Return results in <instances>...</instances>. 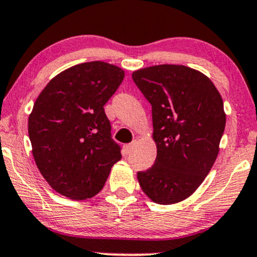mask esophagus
<instances>
[{"label":"esophagus","mask_w":257,"mask_h":257,"mask_svg":"<svg viewBox=\"0 0 257 257\" xmlns=\"http://www.w3.org/2000/svg\"><path fill=\"white\" fill-rule=\"evenodd\" d=\"M135 145H136V141H134V142H131V143H128V145L123 146V152H125V154L131 153L132 150L135 148Z\"/></svg>","instance_id":"1"}]
</instances>
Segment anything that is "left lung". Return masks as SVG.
<instances>
[{"label":"left lung","instance_id":"8db88e82","mask_svg":"<svg viewBox=\"0 0 257 257\" xmlns=\"http://www.w3.org/2000/svg\"><path fill=\"white\" fill-rule=\"evenodd\" d=\"M132 79L152 105L157 158L137 173L153 202L172 205L191 196L213 167L225 127L219 92L211 79L183 65L141 68Z\"/></svg>","mask_w":257,"mask_h":257}]
</instances>
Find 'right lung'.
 <instances>
[{
  "label": "right lung",
  "mask_w": 257,
  "mask_h": 257,
  "mask_svg": "<svg viewBox=\"0 0 257 257\" xmlns=\"http://www.w3.org/2000/svg\"><path fill=\"white\" fill-rule=\"evenodd\" d=\"M125 72L103 61L79 63L49 82L28 120L37 167L56 192L85 200L103 189L121 159L104 105Z\"/></svg>",
  "instance_id": "1"
}]
</instances>
